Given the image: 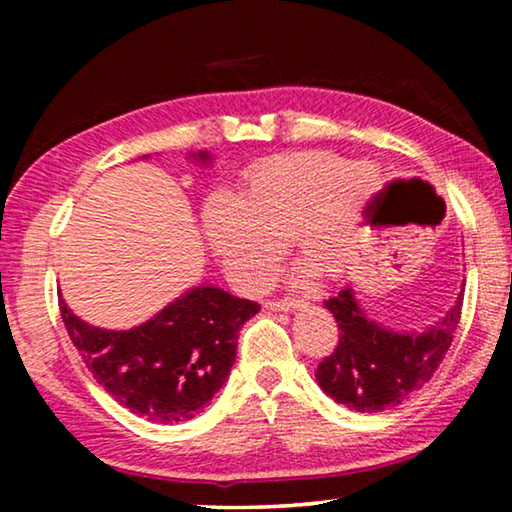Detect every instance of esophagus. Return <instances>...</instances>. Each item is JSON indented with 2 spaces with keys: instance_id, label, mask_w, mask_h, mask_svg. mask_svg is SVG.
<instances>
[{
  "instance_id": "esophagus-1",
  "label": "esophagus",
  "mask_w": 512,
  "mask_h": 512,
  "mask_svg": "<svg viewBox=\"0 0 512 512\" xmlns=\"http://www.w3.org/2000/svg\"><path fill=\"white\" fill-rule=\"evenodd\" d=\"M305 303L303 300H296V298H284V300H270V303H265V307L272 312H289V310H296V307H303Z\"/></svg>"
}]
</instances>
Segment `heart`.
<instances>
[{"label":"heart","instance_id":"heart-1","mask_svg":"<svg viewBox=\"0 0 512 512\" xmlns=\"http://www.w3.org/2000/svg\"><path fill=\"white\" fill-rule=\"evenodd\" d=\"M333 170V160L317 153H289L251 170L237 200L216 195L207 202L205 240L237 284L265 289L289 237L314 268L328 275L345 270L356 202L324 191ZM352 179L368 181L370 167H356Z\"/></svg>","mask_w":512,"mask_h":512}]
</instances>
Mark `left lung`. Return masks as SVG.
Masks as SVG:
<instances>
[{"label": "left lung", "instance_id": "1", "mask_svg": "<svg viewBox=\"0 0 512 512\" xmlns=\"http://www.w3.org/2000/svg\"><path fill=\"white\" fill-rule=\"evenodd\" d=\"M461 300L426 331H394L361 310L352 286L326 300L340 340L317 368V382L335 403L356 412H382L403 403L431 380L452 345Z\"/></svg>", "mask_w": 512, "mask_h": 512}]
</instances>
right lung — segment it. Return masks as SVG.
<instances>
[{
  "mask_svg": "<svg viewBox=\"0 0 512 512\" xmlns=\"http://www.w3.org/2000/svg\"><path fill=\"white\" fill-rule=\"evenodd\" d=\"M200 165L207 151L188 153ZM261 310L254 300L200 284L128 331L90 326L69 310L60 312L69 338L97 384L130 412L158 424H179L200 415L226 384L237 356V333Z\"/></svg>",
  "mask_w": 512,
  "mask_h": 512,
  "instance_id": "obj_1",
  "label": "right lung"
}]
</instances>
